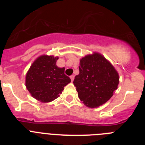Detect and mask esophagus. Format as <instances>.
<instances>
[{
  "mask_svg": "<svg viewBox=\"0 0 145 145\" xmlns=\"http://www.w3.org/2000/svg\"><path fill=\"white\" fill-rule=\"evenodd\" d=\"M70 79H71V80H72V81H73V80H74V78H75V76H74V75H71V76H70Z\"/></svg>",
  "mask_w": 145,
  "mask_h": 145,
  "instance_id": "34e87169",
  "label": "esophagus"
}]
</instances>
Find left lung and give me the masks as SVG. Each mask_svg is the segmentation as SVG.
I'll return each mask as SVG.
<instances>
[{
	"label": "left lung",
	"mask_w": 145,
	"mask_h": 145,
	"mask_svg": "<svg viewBox=\"0 0 145 145\" xmlns=\"http://www.w3.org/2000/svg\"><path fill=\"white\" fill-rule=\"evenodd\" d=\"M73 84L84 105L97 107L112 97L119 84V76L102 55L94 53L80 60L79 74L75 77Z\"/></svg>",
	"instance_id": "8db88e82"
}]
</instances>
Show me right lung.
Wrapping results in <instances>:
<instances>
[{
	"label": "right lung",
	"instance_id": "1",
	"mask_svg": "<svg viewBox=\"0 0 145 145\" xmlns=\"http://www.w3.org/2000/svg\"><path fill=\"white\" fill-rule=\"evenodd\" d=\"M58 57L43 55L29 67L26 87L32 97L42 102H49L59 97L64 87L71 81L65 74V67L56 65Z\"/></svg>",
	"mask_w": 145,
	"mask_h": 145
}]
</instances>
